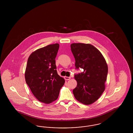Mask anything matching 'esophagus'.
Masks as SVG:
<instances>
[{
  "label": "esophagus",
  "mask_w": 133,
  "mask_h": 133,
  "mask_svg": "<svg viewBox=\"0 0 133 133\" xmlns=\"http://www.w3.org/2000/svg\"><path fill=\"white\" fill-rule=\"evenodd\" d=\"M64 79L66 80H69L70 79H71V77H67V76H65L64 77Z\"/></svg>",
  "instance_id": "1"
}]
</instances>
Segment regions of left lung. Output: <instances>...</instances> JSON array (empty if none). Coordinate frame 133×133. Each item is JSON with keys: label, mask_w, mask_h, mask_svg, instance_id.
<instances>
[{"label": "left lung", "mask_w": 133, "mask_h": 133, "mask_svg": "<svg viewBox=\"0 0 133 133\" xmlns=\"http://www.w3.org/2000/svg\"><path fill=\"white\" fill-rule=\"evenodd\" d=\"M71 51L75 59L76 69L82 72L75 74L77 85L73 92L76 100L85 105L96 101L105 90L108 65L101 53L92 45L72 43Z\"/></svg>", "instance_id": "left-lung-1"}]
</instances>
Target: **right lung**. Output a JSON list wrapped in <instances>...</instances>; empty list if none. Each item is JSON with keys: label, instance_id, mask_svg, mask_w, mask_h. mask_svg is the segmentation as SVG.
I'll list each match as a JSON object with an SVG mask.
<instances>
[{"label": "right lung", "instance_id": "1", "mask_svg": "<svg viewBox=\"0 0 133 133\" xmlns=\"http://www.w3.org/2000/svg\"><path fill=\"white\" fill-rule=\"evenodd\" d=\"M58 43L38 49L28 59L25 78L32 94L38 101L49 104L57 100L65 80L57 73L55 58Z\"/></svg>", "mask_w": 133, "mask_h": 133}]
</instances>
